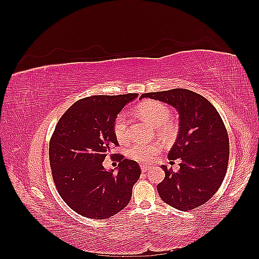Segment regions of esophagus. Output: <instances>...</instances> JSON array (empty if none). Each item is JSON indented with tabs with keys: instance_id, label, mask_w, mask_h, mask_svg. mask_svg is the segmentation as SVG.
<instances>
[{
	"instance_id": "34e87169",
	"label": "esophagus",
	"mask_w": 259,
	"mask_h": 259,
	"mask_svg": "<svg viewBox=\"0 0 259 259\" xmlns=\"http://www.w3.org/2000/svg\"><path fill=\"white\" fill-rule=\"evenodd\" d=\"M140 168H142V171H148L149 169H151L150 166H147V165H142L140 166Z\"/></svg>"
}]
</instances>
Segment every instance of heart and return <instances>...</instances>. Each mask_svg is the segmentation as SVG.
<instances>
[{
    "instance_id": "obj_1",
    "label": "heart",
    "mask_w": 259,
    "mask_h": 259,
    "mask_svg": "<svg viewBox=\"0 0 259 259\" xmlns=\"http://www.w3.org/2000/svg\"><path fill=\"white\" fill-rule=\"evenodd\" d=\"M138 114L150 124L158 127L159 133L163 137H170L173 128L167 123L170 117L169 109L158 101H147L138 107ZM113 133L116 140L121 144L127 143L131 138V125L128 115L125 112H120L115 116L113 122ZM160 148L154 145H135L133 146L128 154L132 159L147 163L150 162Z\"/></svg>"
}]
</instances>
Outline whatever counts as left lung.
Segmentation results:
<instances>
[{"mask_svg": "<svg viewBox=\"0 0 259 259\" xmlns=\"http://www.w3.org/2000/svg\"><path fill=\"white\" fill-rule=\"evenodd\" d=\"M174 107L179 114V131L168 152L169 160L180 159L178 171L161 167L165 178L156 188L166 204L190 210L206 203L221 187L229 161V137L215 107L200 94L185 89L146 93Z\"/></svg>", "mask_w": 259, "mask_h": 259, "instance_id": "8db88e82", "label": "left lung"}]
</instances>
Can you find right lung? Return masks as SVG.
<instances>
[{
    "instance_id": "add662e5",
    "label": "right lung",
    "mask_w": 259,
    "mask_h": 259,
    "mask_svg": "<svg viewBox=\"0 0 259 259\" xmlns=\"http://www.w3.org/2000/svg\"><path fill=\"white\" fill-rule=\"evenodd\" d=\"M138 96L97 95L77 100L62 114L50 142V164L58 193L77 214L106 219L119 213L132 198L133 186L142 174L136 161L115 159L118 173L102 162L119 146L113 122L120 111Z\"/></svg>"
}]
</instances>
